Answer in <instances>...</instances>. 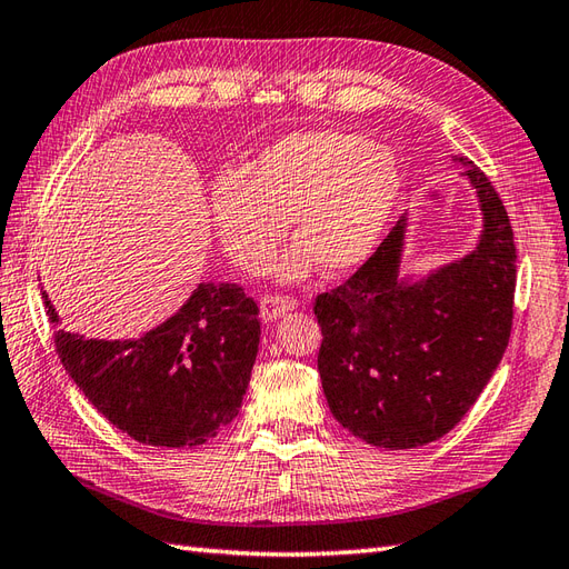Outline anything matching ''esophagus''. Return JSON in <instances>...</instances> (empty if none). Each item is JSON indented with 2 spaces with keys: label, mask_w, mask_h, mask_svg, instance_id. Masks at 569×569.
I'll return each mask as SVG.
<instances>
[{
  "label": "esophagus",
  "mask_w": 569,
  "mask_h": 569,
  "mask_svg": "<svg viewBox=\"0 0 569 569\" xmlns=\"http://www.w3.org/2000/svg\"><path fill=\"white\" fill-rule=\"evenodd\" d=\"M298 302L288 296H263L259 302V310H261V320L263 322H273L279 320L281 315L296 310Z\"/></svg>",
  "instance_id": "esophagus-1"
}]
</instances>
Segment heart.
<instances>
[{"instance_id":"obj_1","label":"heart","mask_w":569,"mask_h":569,"mask_svg":"<svg viewBox=\"0 0 569 569\" xmlns=\"http://www.w3.org/2000/svg\"><path fill=\"white\" fill-rule=\"evenodd\" d=\"M400 198V167L380 142L335 128L281 136L240 171L208 189V220L237 267L259 273L283 234L298 240L276 259L281 281L317 267L349 273L376 252Z\"/></svg>"}]
</instances>
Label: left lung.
I'll return each mask as SVG.
<instances>
[{
	"label": "left lung",
	"instance_id": "1",
	"mask_svg": "<svg viewBox=\"0 0 569 569\" xmlns=\"http://www.w3.org/2000/svg\"><path fill=\"white\" fill-rule=\"evenodd\" d=\"M478 196L470 254L402 276L407 213L347 283L315 298L322 390L341 427L400 451L451 431L480 398L511 335L517 247L492 181L453 157Z\"/></svg>",
	"mask_w": 569,
	"mask_h": 569
}]
</instances>
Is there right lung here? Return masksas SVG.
Wrapping results in <instances>:
<instances>
[{"label":"right lung","mask_w":569,"mask_h":569,"mask_svg":"<svg viewBox=\"0 0 569 569\" xmlns=\"http://www.w3.org/2000/svg\"><path fill=\"white\" fill-rule=\"evenodd\" d=\"M48 320L60 317L41 290ZM259 308L237 283H198L191 298L136 339L56 329L64 371L84 398L144 446L191 448L242 407L259 351Z\"/></svg>","instance_id":"obj_1"}]
</instances>
